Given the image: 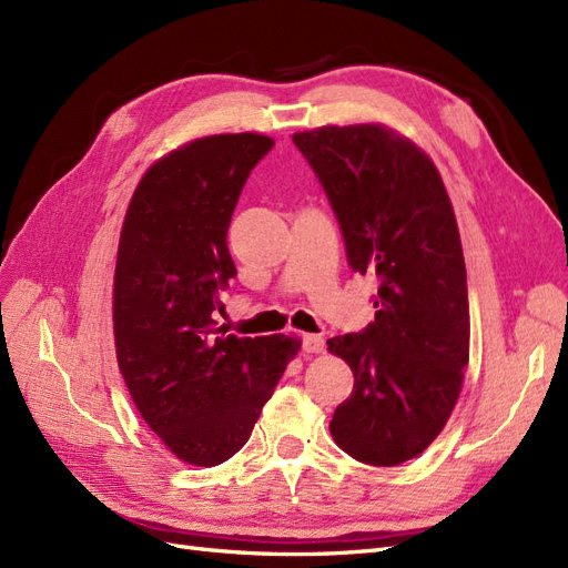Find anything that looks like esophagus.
Here are the masks:
<instances>
[{"instance_id":"esophagus-1","label":"esophagus","mask_w":568,"mask_h":568,"mask_svg":"<svg viewBox=\"0 0 568 568\" xmlns=\"http://www.w3.org/2000/svg\"><path fill=\"white\" fill-rule=\"evenodd\" d=\"M301 348H303V353H322L324 351V338L320 334H303Z\"/></svg>"}]
</instances>
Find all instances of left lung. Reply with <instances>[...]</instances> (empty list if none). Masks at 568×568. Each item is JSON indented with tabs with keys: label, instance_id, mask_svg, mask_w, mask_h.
I'll list each match as a JSON object with an SVG mask.
<instances>
[{
	"label": "left lung",
	"instance_id": "8db88e82",
	"mask_svg": "<svg viewBox=\"0 0 568 568\" xmlns=\"http://www.w3.org/2000/svg\"><path fill=\"white\" fill-rule=\"evenodd\" d=\"M346 242L351 270L379 280L374 322L326 341L355 376L329 424L343 453L398 467L443 432L469 365L467 267L436 165L382 125L296 132Z\"/></svg>",
	"mask_w": 568,
	"mask_h": 568
}]
</instances>
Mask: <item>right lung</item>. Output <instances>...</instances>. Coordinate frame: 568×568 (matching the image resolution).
Listing matches in <instances>:
<instances>
[{"label": "right lung", "mask_w": 568, "mask_h": 568, "mask_svg": "<svg viewBox=\"0 0 568 568\" xmlns=\"http://www.w3.org/2000/svg\"><path fill=\"white\" fill-rule=\"evenodd\" d=\"M270 136L213 134L153 163L120 232L113 332L120 374L168 450L215 467L244 448L301 341L215 326L236 277L230 220Z\"/></svg>", "instance_id": "1"}]
</instances>
